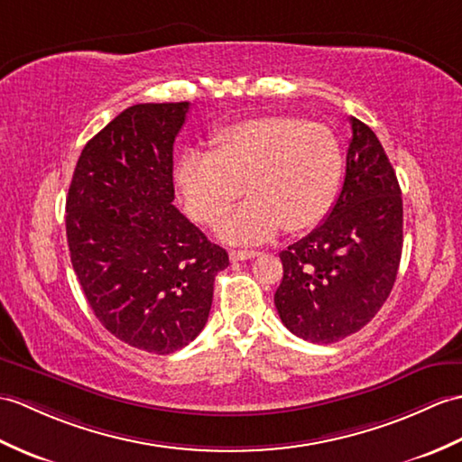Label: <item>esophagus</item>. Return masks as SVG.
Here are the masks:
<instances>
[{
  "label": "esophagus",
  "mask_w": 462,
  "mask_h": 462,
  "mask_svg": "<svg viewBox=\"0 0 462 462\" xmlns=\"http://www.w3.org/2000/svg\"><path fill=\"white\" fill-rule=\"evenodd\" d=\"M260 252L255 250H230V260L232 262H244V260H252Z\"/></svg>",
  "instance_id": "1"
}]
</instances>
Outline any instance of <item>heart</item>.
<instances>
[{
	"instance_id": "obj_1",
	"label": "heart",
	"mask_w": 462,
	"mask_h": 462,
	"mask_svg": "<svg viewBox=\"0 0 462 462\" xmlns=\"http://www.w3.org/2000/svg\"><path fill=\"white\" fill-rule=\"evenodd\" d=\"M214 152L187 149L175 182L192 218L214 226L243 194L251 199L218 224L230 244H260L323 220L340 187L345 153L325 124L289 116L252 117L212 137Z\"/></svg>"
}]
</instances>
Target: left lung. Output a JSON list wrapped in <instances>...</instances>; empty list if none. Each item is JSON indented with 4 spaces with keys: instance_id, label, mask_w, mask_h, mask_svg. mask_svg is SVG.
<instances>
[{
    "instance_id": "8db88e82",
    "label": "left lung",
    "mask_w": 462,
    "mask_h": 462,
    "mask_svg": "<svg viewBox=\"0 0 462 462\" xmlns=\"http://www.w3.org/2000/svg\"><path fill=\"white\" fill-rule=\"evenodd\" d=\"M352 139L340 195L323 224L280 254L275 291L282 323L295 337L330 345L376 317L398 275L403 202L380 139L350 117Z\"/></svg>"
}]
</instances>
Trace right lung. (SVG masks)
Wrapping results in <instances>:
<instances>
[{"label":"right lung","mask_w":462,"mask_h":462,"mask_svg":"<svg viewBox=\"0 0 462 462\" xmlns=\"http://www.w3.org/2000/svg\"><path fill=\"white\" fill-rule=\"evenodd\" d=\"M189 102L135 104L84 145L67 197L70 262L96 319L171 354L205 328L228 252L175 208L173 143Z\"/></svg>","instance_id":"add662e5"}]
</instances>
